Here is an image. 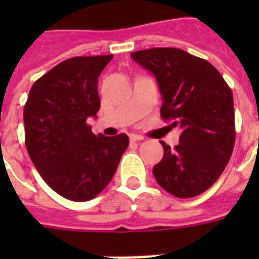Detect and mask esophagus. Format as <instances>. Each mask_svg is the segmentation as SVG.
<instances>
[{
  "label": "esophagus",
  "instance_id": "esophagus-1",
  "mask_svg": "<svg viewBox=\"0 0 259 259\" xmlns=\"http://www.w3.org/2000/svg\"><path fill=\"white\" fill-rule=\"evenodd\" d=\"M129 137H130V141H140L144 139L143 136H139V135H130Z\"/></svg>",
  "mask_w": 259,
  "mask_h": 259
}]
</instances>
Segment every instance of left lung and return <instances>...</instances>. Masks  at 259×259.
<instances>
[{
  "label": "left lung",
  "mask_w": 259,
  "mask_h": 259,
  "mask_svg": "<svg viewBox=\"0 0 259 259\" xmlns=\"http://www.w3.org/2000/svg\"><path fill=\"white\" fill-rule=\"evenodd\" d=\"M132 58L157 77L163 104L161 116L179 126V144L163 141V157L152 174L169 194L191 198L208 190L233 152V94L208 61L179 48H150Z\"/></svg>",
  "instance_id": "obj_1"
}]
</instances>
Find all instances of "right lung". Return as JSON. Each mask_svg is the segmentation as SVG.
I'll return each instance as SVG.
<instances>
[{
  "label": "right lung",
  "instance_id": "add662e5",
  "mask_svg": "<svg viewBox=\"0 0 259 259\" xmlns=\"http://www.w3.org/2000/svg\"><path fill=\"white\" fill-rule=\"evenodd\" d=\"M112 57L66 59L34 81L25 104L27 152L44 182L70 201L100 194L129 146L123 133L97 136L87 123L100 109L98 76Z\"/></svg>",
  "mask_w": 259,
  "mask_h": 259
}]
</instances>
